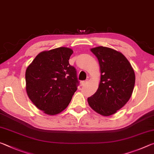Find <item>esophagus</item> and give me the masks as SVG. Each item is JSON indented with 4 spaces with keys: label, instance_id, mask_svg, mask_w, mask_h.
<instances>
[{
    "label": "esophagus",
    "instance_id": "obj_1",
    "mask_svg": "<svg viewBox=\"0 0 154 154\" xmlns=\"http://www.w3.org/2000/svg\"><path fill=\"white\" fill-rule=\"evenodd\" d=\"M88 82V81H83V82H81V85H85Z\"/></svg>",
    "mask_w": 154,
    "mask_h": 154
}]
</instances>
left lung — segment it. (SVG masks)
Returning a JSON list of instances; mask_svg holds the SVG:
<instances>
[{
  "label": "left lung",
  "instance_id": "1",
  "mask_svg": "<svg viewBox=\"0 0 154 154\" xmlns=\"http://www.w3.org/2000/svg\"><path fill=\"white\" fill-rule=\"evenodd\" d=\"M98 58L100 82L94 94L88 98L90 107L104 116L116 113L129 100L135 83L134 70L120 52L106 47L91 49Z\"/></svg>",
  "mask_w": 154,
  "mask_h": 154
}]
</instances>
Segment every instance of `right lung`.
<instances>
[{
	"mask_svg": "<svg viewBox=\"0 0 154 154\" xmlns=\"http://www.w3.org/2000/svg\"><path fill=\"white\" fill-rule=\"evenodd\" d=\"M73 51L68 48L41 52L26 71V89L36 107L51 116L67 107L77 90L79 81L69 64Z\"/></svg>",
	"mask_w": 154,
	"mask_h": 154,
	"instance_id": "1",
	"label": "right lung"
}]
</instances>
